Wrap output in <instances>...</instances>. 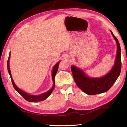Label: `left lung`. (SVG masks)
<instances>
[{
    "instance_id": "1",
    "label": "left lung",
    "mask_w": 127,
    "mask_h": 127,
    "mask_svg": "<svg viewBox=\"0 0 127 127\" xmlns=\"http://www.w3.org/2000/svg\"><path fill=\"white\" fill-rule=\"evenodd\" d=\"M110 32L117 42V53L113 68L107 75L99 78H88L82 70L74 65L71 66V72L75 83L82 91L89 95H95L107 92L112 87L121 73L122 66L121 47L118 40L112 32Z\"/></svg>"
}]
</instances>
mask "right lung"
<instances>
[{"label": "right lung", "instance_id": "add662e5", "mask_svg": "<svg viewBox=\"0 0 127 127\" xmlns=\"http://www.w3.org/2000/svg\"><path fill=\"white\" fill-rule=\"evenodd\" d=\"M10 53H9V58L8 59V62H7V68H8V70L9 75H10V77L11 78V82H12L13 87L14 88V89L17 91L18 93H19L20 95H21L23 97L25 100L28 101V102H41V101H43L44 100H45L47 99L48 96H49L50 94L52 93L53 91L54 88L55 87V77H56V73L57 72V70L58 69V66H59V62H58V63L55 65L54 66L53 69V71H52V79L53 81V86L52 88V89L49 90V91H48L46 92V93H43L41 94H40L39 95H29L25 92H23L22 90H20V89L18 88L16 86V85L15 84L13 80L12 79V77H11V73H10V68H9V59H10Z\"/></svg>", "mask_w": 127, "mask_h": 127}]
</instances>
